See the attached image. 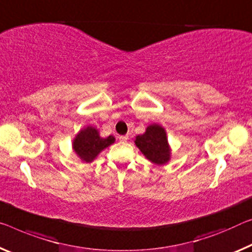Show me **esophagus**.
<instances>
[{
    "instance_id": "1",
    "label": "esophagus",
    "mask_w": 252,
    "mask_h": 252,
    "mask_svg": "<svg viewBox=\"0 0 252 252\" xmlns=\"http://www.w3.org/2000/svg\"><path fill=\"white\" fill-rule=\"evenodd\" d=\"M118 138L121 139V141H123V142H126L127 139H128V135H122V136H119Z\"/></svg>"
}]
</instances>
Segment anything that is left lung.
I'll list each match as a JSON object with an SVG mask.
<instances>
[{
	"mask_svg": "<svg viewBox=\"0 0 252 252\" xmlns=\"http://www.w3.org/2000/svg\"><path fill=\"white\" fill-rule=\"evenodd\" d=\"M135 144L145 158L154 164L163 165L171 157L165 129L158 124L148 126L144 134L137 135Z\"/></svg>",
	"mask_w": 252,
	"mask_h": 252,
	"instance_id": "1",
	"label": "left lung"
}]
</instances>
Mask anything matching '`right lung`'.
Masks as SVG:
<instances>
[{"instance_id": "add662e5", "label": "right lung", "mask_w": 252, "mask_h": 252, "mask_svg": "<svg viewBox=\"0 0 252 252\" xmlns=\"http://www.w3.org/2000/svg\"><path fill=\"white\" fill-rule=\"evenodd\" d=\"M115 142L113 135L106 138L100 137L99 131L92 126L81 129L73 139V150L81 160L90 163L98 154Z\"/></svg>"}]
</instances>
